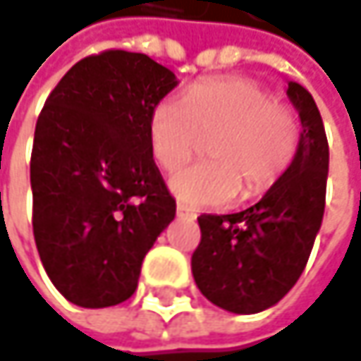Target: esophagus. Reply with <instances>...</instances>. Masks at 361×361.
I'll return each mask as SVG.
<instances>
[{"label": "esophagus", "mask_w": 361, "mask_h": 361, "mask_svg": "<svg viewBox=\"0 0 361 361\" xmlns=\"http://www.w3.org/2000/svg\"><path fill=\"white\" fill-rule=\"evenodd\" d=\"M176 216H180V218H191V219L197 218V214H195V212H191L187 205H180V203L176 205Z\"/></svg>", "instance_id": "obj_1"}]
</instances>
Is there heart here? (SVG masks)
I'll return each instance as SVG.
<instances>
[{
  "mask_svg": "<svg viewBox=\"0 0 361 361\" xmlns=\"http://www.w3.org/2000/svg\"><path fill=\"white\" fill-rule=\"evenodd\" d=\"M149 149L164 172L185 166L207 142L212 162L172 176L174 195L191 207H224L238 193L252 199L273 189L296 162L302 143L298 113L248 78H207L183 100L162 98L147 121Z\"/></svg>",
  "mask_w": 361,
  "mask_h": 361,
  "instance_id": "1",
  "label": "heart"
}]
</instances>
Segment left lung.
I'll list each match as a JSON object with an SVG mask.
<instances>
[{
    "label": "left lung",
    "mask_w": 361,
    "mask_h": 361,
    "mask_svg": "<svg viewBox=\"0 0 361 361\" xmlns=\"http://www.w3.org/2000/svg\"><path fill=\"white\" fill-rule=\"evenodd\" d=\"M288 96L302 121L296 162L252 207L197 218L201 243L191 259L195 283L209 302L236 314L261 312L294 288L324 214L329 143L321 113L296 82L288 84Z\"/></svg>",
    "instance_id": "8db88e82"
}]
</instances>
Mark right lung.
<instances>
[{"mask_svg": "<svg viewBox=\"0 0 361 361\" xmlns=\"http://www.w3.org/2000/svg\"><path fill=\"white\" fill-rule=\"evenodd\" d=\"M176 86L143 53L109 49L73 65L40 111L32 232L53 286L82 308L133 296L143 257L176 201L154 162L147 121Z\"/></svg>", "mask_w": 361, "mask_h": 361, "instance_id": "1", "label": "right lung"}]
</instances>
